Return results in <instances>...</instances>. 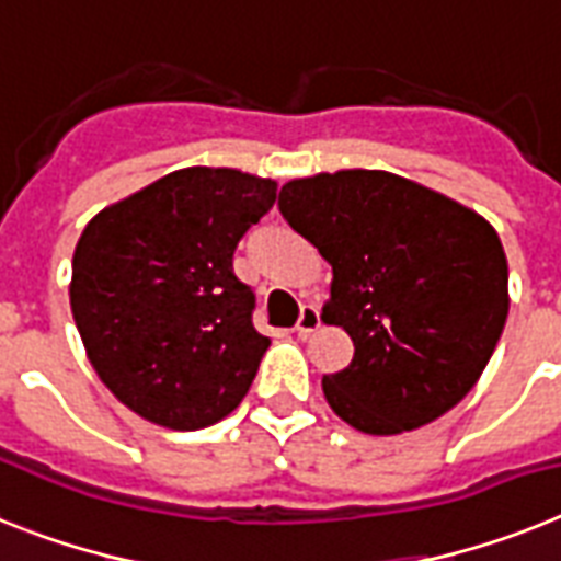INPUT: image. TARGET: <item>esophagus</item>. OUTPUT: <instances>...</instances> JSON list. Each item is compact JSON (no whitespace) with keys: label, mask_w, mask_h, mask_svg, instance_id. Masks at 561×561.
Listing matches in <instances>:
<instances>
[{"label":"esophagus","mask_w":561,"mask_h":561,"mask_svg":"<svg viewBox=\"0 0 561 561\" xmlns=\"http://www.w3.org/2000/svg\"><path fill=\"white\" fill-rule=\"evenodd\" d=\"M320 329V311L314 306H306L299 311V320H297V332L299 334H311Z\"/></svg>","instance_id":"34e87169"}]
</instances>
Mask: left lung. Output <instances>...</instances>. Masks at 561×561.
<instances>
[{
	"label": "left lung",
	"mask_w": 561,
	"mask_h": 561,
	"mask_svg": "<svg viewBox=\"0 0 561 561\" xmlns=\"http://www.w3.org/2000/svg\"><path fill=\"white\" fill-rule=\"evenodd\" d=\"M279 211L332 264L323 323L355 343L323 375L329 408L360 434L434 422L478 383L510 314L495 227L469 206L390 171L285 183Z\"/></svg>",
	"instance_id": "left-lung-1"
}]
</instances>
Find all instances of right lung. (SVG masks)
<instances>
[{"mask_svg":"<svg viewBox=\"0 0 561 561\" xmlns=\"http://www.w3.org/2000/svg\"><path fill=\"white\" fill-rule=\"evenodd\" d=\"M273 201L276 180L192 165L87 224L69 302L87 358L125 408L197 431L241 404L271 337L253 329L232 253Z\"/></svg>","mask_w":561,"mask_h":561,"instance_id":"obj_1","label":"right lung"}]
</instances>
